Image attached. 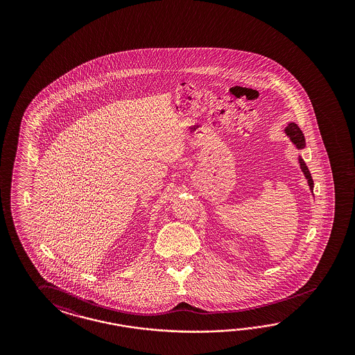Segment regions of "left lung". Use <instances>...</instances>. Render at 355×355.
Here are the masks:
<instances>
[{"mask_svg":"<svg viewBox=\"0 0 355 355\" xmlns=\"http://www.w3.org/2000/svg\"><path fill=\"white\" fill-rule=\"evenodd\" d=\"M285 132H286V135L291 138V141L297 146V148H300V150L304 148L306 139H304V135H303L302 130L298 128L297 123H294V122L289 123L288 128L285 129ZM300 164H301L302 172L304 173V175H306V178H307V181H309V184H310V189L312 190V189H313V181H312L311 173L309 171L307 165L304 164L302 157H300Z\"/></svg>","mask_w":355,"mask_h":355,"instance_id":"obj_1","label":"left lung"}]
</instances>
